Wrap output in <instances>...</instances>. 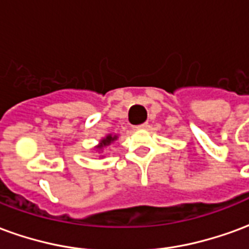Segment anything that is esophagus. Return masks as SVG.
I'll return each instance as SVG.
<instances>
[{"mask_svg":"<svg viewBox=\"0 0 249 249\" xmlns=\"http://www.w3.org/2000/svg\"><path fill=\"white\" fill-rule=\"evenodd\" d=\"M136 129H145V128H148V123H144V124H140L137 125V126H135Z\"/></svg>","mask_w":249,"mask_h":249,"instance_id":"obj_1","label":"esophagus"}]
</instances>
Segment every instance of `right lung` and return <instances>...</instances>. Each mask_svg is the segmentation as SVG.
Listing matches in <instances>:
<instances>
[{"mask_svg": "<svg viewBox=\"0 0 249 249\" xmlns=\"http://www.w3.org/2000/svg\"><path fill=\"white\" fill-rule=\"evenodd\" d=\"M114 140H116V136L109 135L107 139H104V140L101 141V145H100V148H103V146H105V145H109V144H110V142Z\"/></svg>", "mask_w": 249, "mask_h": 249, "instance_id": "add662e5", "label": "right lung"}]
</instances>
